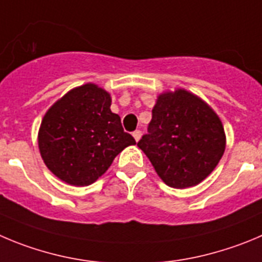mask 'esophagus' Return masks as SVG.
Returning <instances> with one entry per match:
<instances>
[{"mask_svg":"<svg viewBox=\"0 0 262 262\" xmlns=\"http://www.w3.org/2000/svg\"><path fill=\"white\" fill-rule=\"evenodd\" d=\"M141 136H142V133H141V130H134V132H133V137H134V139H136L137 142H138L139 139H141Z\"/></svg>","mask_w":262,"mask_h":262,"instance_id":"34e87169","label":"esophagus"}]
</instances>
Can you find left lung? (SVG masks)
<instances>
[{"label": "left lung", "instance_id": "8db88e82", "mask_svg": "<svg viewBox=\"0 0 262 262\" xmlns=\"http://www.w3.org/2000/svg\"><path fill=\"white\" fill-rule=\"evenodd\" d=\"M137 145L168 186L186 189L216 168L226 137L221 120L208 104L187 90L177 89L159 95L148 133Z\"/></svg>", "mask_w": 262, "mask_h": 262}]
</instances>
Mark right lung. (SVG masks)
I'll use <instances>...</instances> for the list:
<instances>
[{"label":"right lung","mask_w":262,"mask_h":262,"mask_svg":"<svg viewBox=\"0 0 262 262\" xmlns=\"http://www.w3.org/2000/svg\"><path fill=\"white\" fill-rule=\"evenodd\" d=\"M110 107L106 90L85 84L48 110L38 130V148L46 167L59 180L73 186L92 185L124 148L136 145Z\"/></svg>","instance_id":"obj_1"}]
</instances>
